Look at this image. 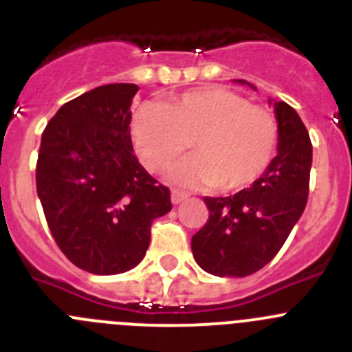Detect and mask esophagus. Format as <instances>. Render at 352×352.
I'll return each mask as SVG.
<instances>
[{
	"mask_svg": "<svg viewBox=\"0 0 352 352\" xmlns=\"http://www.w3.org/2000/svg\"><path fill=\"white\" fill-rule=\"evenodd\" d=\"M186 197H188V194L183 190H176V188H174V190L170 192V201H173V204H179L182 201H185Z\"/></svg>",
	"mask_w": 352,
	"mask_h": 352,
	"instance_id": "1",
	"label": "esophagus"
}]
</instances>
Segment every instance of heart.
Masks as SVG:
<instances>
[{"mask_svg": "<svg viewBox=\"0 0 352 352\" xmlns=\"http://www.w3.org/2000/svg\"><path fill=\"white\" fill-rule=\"evenodd\" d=\"M132 135L142 164L160 173L190 148L199 153L174 170V179L190 186H219L238 192L252 186L272 166L278 146V123L270 109L239 93L199 88L164 104L141 105Z\"/></svg>", "mask_w": 352, "mask_h": 352, "instance_id": "b5f03b06", "label": "heart"}]
</instances>
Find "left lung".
I'll return each instance as SVG.
<instances>
[{
	"mask_svg": "<svg viewBox=\"0 0 352 352\" xmlns=\"http://www.w3.org/2000/svg\"><path fill=\"white\" fill-rule=\"evenodd\" d=\"M236 82L254 88L245 80ZM273 109L278 153L268 170L238 194L204 197L210 217L192 236V254L211 275L247 276L259 272L278 254L307 206L312 167L309 132L289 104L275 102Z\"/></svg>",
	"mask_w": 352,
	"mask_h": 352,
	"instance_id": "obj_1",
	"label": "left lung"
}]
</instances>
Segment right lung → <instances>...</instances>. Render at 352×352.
Segmentation results:
<instances>
[{"label": "right lung", "instance_id": "1", "mask_svg": "<svg viewBox=\"0 0 352 352\" xmlns=\"http://www.w3.org/2000/svg\"><path fill=\"white\" fill-rule=\"evenodd\" d=\"M138 84H105L61 105L42 133L36 192L67 259L95 275L135 268L170 192L139 164L130 139Z\"/></svg>", "mask_w": 352, "mask_h": 352}]
</instances>
